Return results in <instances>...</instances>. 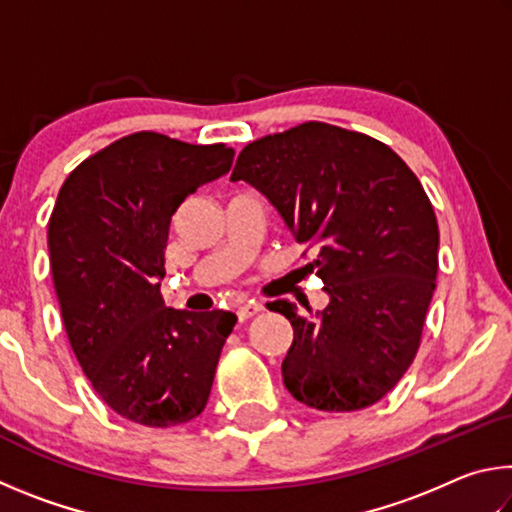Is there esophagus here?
Masks as SVG:
<instances>
[{
    "label": "esophagus",
    "instance_id": "esophagus-1",
    "mask_svg": "<svg viewBox=\"0 0 512 512\" xmlns=\"http://www.w3.org/2000/svg\"><path fill=\"white\" fill-rule=\"evenodd\" d=\"M259 311H264V305H262V302H246V305H241V307L237 309V316H239L241 323H244V320L257 316Z\"/></svg>",
    "mask_w": 512,
    "mask_h": 512
}]
</instances>
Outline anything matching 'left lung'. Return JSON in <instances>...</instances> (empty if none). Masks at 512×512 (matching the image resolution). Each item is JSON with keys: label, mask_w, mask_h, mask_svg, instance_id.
Masks as SVG:
<instances>
[{"label": "left lung", "mask_w": 512, "mask_h": 512, "mask_svg": "<svg viewBox=\"0 0 512 512\" xmlns=\"http://www.w3.org/2000/svg\"><path fill=\"white\" fill-rule=\"evenodd\" d=\"M230 180L262 192L316 248L305 268L329 296L316 314L273 302L293 327L287 391L329 413L379 402L413 363L436 289L438 221L418 176L375 137L305 121L244 146Z\"/></svg>", "instance_id": "obj_1"}]
</instances>
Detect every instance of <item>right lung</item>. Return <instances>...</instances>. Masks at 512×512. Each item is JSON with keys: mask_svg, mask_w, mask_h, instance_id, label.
<instances>
[{"mask_svg": "<svg viewBox=\"0 0 512 512\" xmlns=\"http://www.w3.org/2000/svg\"><path fill=\"white\" fill-rule=\"evenodd\" d=\"M225 144L142 131L69 173L49 219V262L67 339L97 395L121 418L173 427L205 409L237 316L164 305L171 216L232 167Z\"/></svg>", "mask_w": 512, "mask_h": 512, "instance_id": "obj_1", "label": "right lung"}]
</instances>
